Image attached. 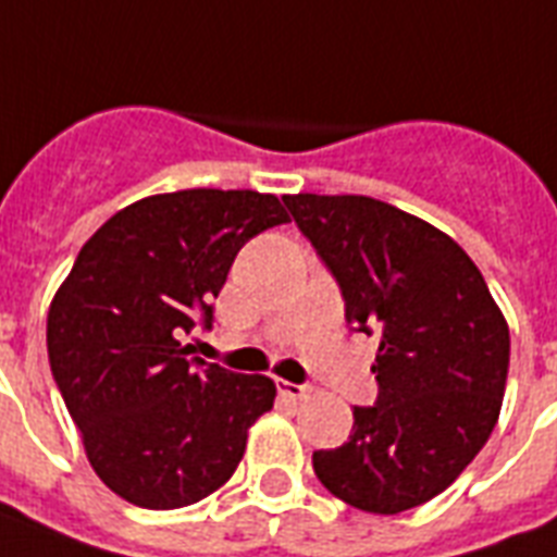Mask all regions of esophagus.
Masks as SVG:
<instances>
[{
  "label": "esophagus",
  "instance_id": "1",
  "mask_svg": "<svg viewBox=\"0 0 557 557\" xmlns=\"http://www.w3.org/2000/svg\"><path fill=\"white\" fill-rule=\"evenodd\" d=\"M277 392L288 400H306L311 395V383H292V381H277Z\"/></svg>",
  "mask_w": 557,
  "mask_h": 557
}]
</instances>
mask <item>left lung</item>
<instances>
[{
	"mask_svg": "<svg viewBox=\"0 0 557 557\" xmlns=\"http://www.w3.org/2000/svg\"><path fill=\"white\" fill-rule=\"evenodd\" d=\"M355 332L377 334V400L349 441L311 455L334 498L397 515L441 495L498 423L509 325L469 255L426 220L360 194H288Z\"/></svg>",
	"mask_w": 557,
	"mask_h": 557,
	"instance_id": "obj_1",
	"label": "left lung"
}]
</instances>
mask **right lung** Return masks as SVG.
<instances>
[{
    "instance_id": "right-lung-1",
    "label": "right lung",
    "mask_w": 557,
    "mask_h": 557,
    "mask_svg": "<svg viewBox=\"0 0 557 557\" xmlns=\"http://www.w3.org/2000/svg\"><path fill=\"white\" fill-rule=\"evenodd\" d=\"M288 223L274 194H157L116 211L76 257L48 311L53 381L99 481L143 509H180L234 474L274 381L180 343L211 329L234 257Z\"/></svg>"
}]
</instances>
